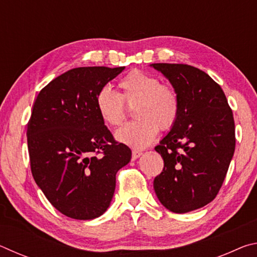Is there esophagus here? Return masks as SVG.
<instances>
[{"label": "esophagus", "instance_id": "obj_1", "mask_svg": "<svg viewBox=\"0 0 257 257\" xmlns=\"http://www.w3.org/2000/svg\"><path fill=\"white\" fill-rule=\"evenodd\" d=\"M142 154H143V152H142V151L134 150V151H133V159H134V160H136V159H138L139 156H141Z\"/></svg>", "mask_w": 257, "mask_h": 257}]
</instances>
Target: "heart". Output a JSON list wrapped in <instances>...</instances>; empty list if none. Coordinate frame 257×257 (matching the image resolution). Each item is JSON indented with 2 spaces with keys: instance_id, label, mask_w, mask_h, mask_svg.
I'll list each match as a JSON object with an SVG mask.
<instances>
[{
  "instance_id": "1",
  "label": "heart",
  "mask_w": 257,
  "mask_h": 257,
  "mask_svg": "<svg viewBox=\"0 0 257 257\" xmlns=\"http://www.w3.org/2000/svg\"><path fill=\"white\" fill-rule=\"evenodd\" d=\"M119 93L104 87L96 95V107L104 123L118 127L127 116L124 106L133 108L135 121L124 124L115 138L134 149L149 146L158 130L167 132L176 124L180 113V97L175 87L143 70L127 73L118 84Z\"/></svg>"
}]
</instances>
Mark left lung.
<instances>
[{"label": "left lung", "instance_id": "1", "mask_svg": "<svg viewBox=\"0 0 257 257\" xmlns=\"http://www.w3.org/2000/svg\"><path fill=\"white\" fill-rule=\"evenodd\" d=\"M180 97L176 124L155 147L164 161L154 179L159 201L169 211L187 213L205 206L219 193L234 153V120L219 84L199 69L153 63Z\"/></svg>", "mask_w": 257, "mask_h": 257}]
</instances>
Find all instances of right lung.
Segmentation results:
<instances>
[{"mask_svg": "<svg viewBox=\"0 0 257 257\" xmlns=\"http://www.w3.org/2000/svg\"><path fill=\"white\" fill-rule=\"evenodd\" d=\"M123 69H71L47 84L34 103L27 124L33 177L52 205L71 219L102 215L116 172L132 159L96 107L97 93Z\"/></svg>", "mask_w": 257, "mask_h": 257, "instance_id": "1", "label": "right lung"}]
</instances>
